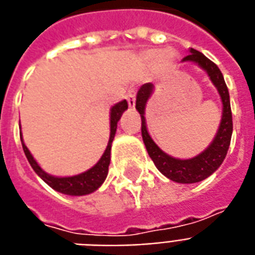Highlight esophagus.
Masks as SVG:
<instances>
[{
  "mask_svg": "<svg viewBox=\"0 0 255 255\" xmlns=\"http://www.w3.org/2000/svg\"><path fill=\"white\" fill-rule=\"evenodd\" d=\"M126 100H128L130 109H134V106H135V92H134V89H130L129 92H128Z\"/></svg>",
  "mask_w": 255,
  "mask_h": 255,
  "instance_id": "34e87169",
  "label": "esophagus"
}]
</instances>
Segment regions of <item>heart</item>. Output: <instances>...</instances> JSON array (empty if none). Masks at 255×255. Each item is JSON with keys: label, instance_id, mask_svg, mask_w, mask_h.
Returning a JSON list of instances; mask_svg holds the SVG:
<instances>
[{"label": "heart", "instance_id": "1", "mask_svg": "<svg viewBox=\"0 0 255 255\" xmlns=\"http://www.w3.org/2000/svg\"><path fill=\"white\" fill-rule=\"evenodd\" d=\"M167 53V50L165 52H161V50H149V52L145 54V58L149 61L150 64L153 66H161L162 65V57Z\"/></svg>", "mask_w": 255, "mask_h": 255}]
</instances>
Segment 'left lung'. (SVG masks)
Instances as JSON below:
<instances>
[{
  "label": "left lung",
  "instance_id": "left-lung-1",
  "mask_svg": "<svg viewBox=\"0 0 255 255\" xmlns=\"http://www.w3.org/2000/svg\"><path fill=\"white\" fill-rule=\"evenodd\" d=\"M182 62H193L208 73L209 78L217 88L221 101H222V117H221L220 126L217 130L216 137L213 138L212 143L203 150L202 153L189 159L174 158L159 149L158 145L151 139L147 128H146V104L154 92V85L150 82L142 85L137 92L135 109L141 114L142 139H143L150 158L153 159L157 169L165 177L174 182L195 183L210 177L224 162L225 157L228 154L229 146H230V139H232L233 118L228 86L225 84L224 76L218 66L195 49H190V54L185 57Z\"/></svg>",
  "mask_w": 255,
  "mask_h": 255
}]
</instances>
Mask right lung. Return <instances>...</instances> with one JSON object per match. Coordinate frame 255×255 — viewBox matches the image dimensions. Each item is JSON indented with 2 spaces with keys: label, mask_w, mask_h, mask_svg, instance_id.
Segmentation results:
<instances>
[{
  "label": "right lung",
  "mask_w": 255,
  "mask_h": 255,
  "mask_svg": "<svg viewBox=\"0 0 255 255\" xmlns=\"http://www.w3.org/2000/svg\"><path fill=\"white\" fill-rule=\"evenodd\" d=\"M128 109V102L126 100L118 102L110 109V137L106 150L104 154L100 158V161L90 167L89 170L81 173L77 175H70V177H56V175L47 174L46 171L42 170V167L39 166L34 157L31 155L26 145L23 143L22 134H21V142H22L23 153L26 155L27 161L33 167V170L37 173L39 178L42 179L43 182H46L49 186L54 189L56 191H60L62 194L68 195H86L90 194L93 191H96L98 187L105 182L106 177H108V171H109L110 165V150H112V142L114 139L116 131H117V124L121 120V116L124 112Z\"/></svg>",
  "instance_id": "obj_1"
}]
</instances>
